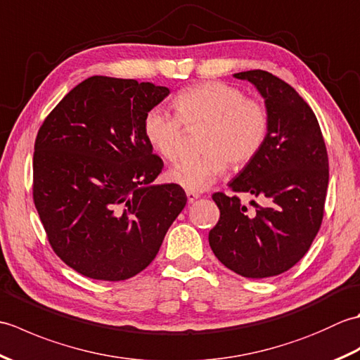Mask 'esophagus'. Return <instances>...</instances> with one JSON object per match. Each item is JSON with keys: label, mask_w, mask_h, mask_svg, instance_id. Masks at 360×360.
I'll use <instances>...</instances> for the list:
<instances>
[{"label": "esophagus", "mask_w": 360, "mask_h": 360, "mask_svg": "<svg viewBox=\"0 0 360 360\" xmlns=\"http://www.w3.org/2000/svg\"><path fill=\"white\" fill-rule=\"evenodd\" d=\"M198 198H200V193H196V192H190V190H187V200H188V202L192 204V202H195Z\"/></svg>", "instance_id": "1"}]
</instances>
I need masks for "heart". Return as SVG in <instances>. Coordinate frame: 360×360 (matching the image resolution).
I'll use <instances>...</instances> for the list:
<instances>
[{
	"label": "heart",
	"mask_w": 360,
	"mask_h": 360,
	"mask_svg": "<svg viewBox=\"0 0 360 360\" xmlns=\"http://www.w3.org/2000/svg\"><path fill=\"white\" fill-rule=\"evenodd\" d=\"M172 105L176 116L155 106L143 117V136L151 150L165 160L179 155L182 124H205L201 136L204 155L187 158L170 168L168 179L190 192L209 188L232 167H244L263 148L269 116L263 103L244 97L236 86L204 82L179 91Z\"/></svg>",
	"instance_id": "heart-1"
}]
</instances>
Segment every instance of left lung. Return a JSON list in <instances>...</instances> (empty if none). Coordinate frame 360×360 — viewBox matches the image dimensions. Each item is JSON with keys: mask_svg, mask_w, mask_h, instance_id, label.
Returning <instances> with one entry per match:
<instances>
[{"mask_svg": "<svg viewBox=\"0 0 360 360\" xmlns=\"http://www.w3.org/2000/svg\"><path fill=\"white\" fill-rule=\"evenodd\" d=\"M264 98L269 133L258 155L229 182L262 198L248 210L238 196L213 193L219 221L209 232L213 254L241 277L266 278L300 262L322 224L330 179L316 114L286 82L262 70L233 74Z\"/></svg>", "mask_w": 360, "mask_h": 360, "instance_id": "8db88e82", "label": "left lung"}]
</instances>
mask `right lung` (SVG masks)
<instances>
[{"instance_id":"1","label":"right lung","mask_w":360,"mask_h":360,"mask_svg":"<svg viewBox=\"0 0 360 360\" xmlns=\"http://www.w3.org/2000/svg\"><path fill=\"white\" fill-rule=\"evenodd\" d=\"M165 86L94 75L44 119L34 151V202L53 252L85 277H134L186 207L176 184H153L164 162L143 117Z\"/></svg>"}]
</instances>
